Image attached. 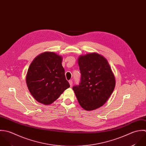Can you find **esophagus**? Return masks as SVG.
<instances>
[{
  "instance_id": "obj_1",
  "label": "esophagus",
  "mask_w": 146,
  "mask_h": 146,
  "mask_svg": "<svg viewBox=\"0 0 146 146\" xmlns=\"http://www.w3.org/2000/svg\"><path fill=\"white\" fill-rule=\"evenodd\" d=\"M68 82H69V84L70 85V87H71L72 85V80H69Z\"/></svg>"
}]
</instances>
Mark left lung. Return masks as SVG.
Wrapping results in <instances>:
<instances>
[{"instance_id": "left-lung-1", "label": "left lung", "mask_w": 146, "mask_h": 146, "mask_svg": "<svg viewBox=\"0 0 146 146\" xmlns=\"http://www.w3.org/2000/svg\"><path fill=\"white\" fill-rule=\"evenodd\" d=\"M78 62L81 72V82L74 86L80 105L86 110L100 108L111 95L115 78L107 59L97 52L80 55Z\"/></svg>"}]
</instances>
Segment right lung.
Returning a JSON list of instances; mask_svg holds the SVG:
<instances>
[{
  "mask_svg": "<svg viewBox=\"0 0 146 146\" xmlns=\"http://www.w3.org/2000/svg\"><path fill=\"white\" fill-rule=\"evenodd\" d=\"M62 60L61 55L46 51L37 56L31 63L26 83L30 93L38 102L50 105L70 87Z\"/></svg>",
  "mask_w": 146,
  "mask_h": 146,
  "instance_id": "obj_1",
  "label": "right lung"
}]
</instances>
